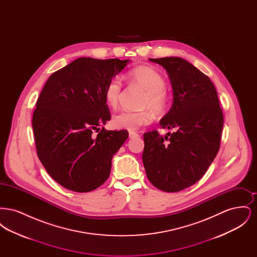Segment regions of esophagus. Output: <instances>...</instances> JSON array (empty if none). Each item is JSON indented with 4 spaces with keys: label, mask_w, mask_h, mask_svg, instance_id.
<instances>
[{
    "label": "esophagus",
    "mask_w": 257,
    "mask_h": 257,
    "mask_svg": "<svg viewBox=\"0 0 257 257\" xmlns=\"http://www.w3.org/2000/svg\"><path fill=\"white\" fill-rule=\"evenodd\" d=\"M139 137V134L138 133H136V132H129V138L130 139H136V138H138Z\"/></svg>",
    "instance_id": "esophagus-1"
}]
</instances>
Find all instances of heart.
I'll return each mask as SVG.
<instances>
[{"instance_id":"obj_1","label":"heart","mask_w":257,"mask_h":257,"mask_svg":"<svg viewBox=\"0 0 257 257\" xmlns=\"http://www.w3.org/2000/svg\"><path fill=\"white\" fill-rule=\"evenodd\" d=\"M130 80L137 86L142 87L145 94L142 98L139 111L122 110L112 117L115 128L135 131L141 126L147 125L154 119L156 113H163L171 104V94L166 88L165 78L157 70L149 66H139L128 72ZM122 92V82L114 77L110 79L104 89L105 100L111 108H116Z\"/></svg>"}]
</instances>
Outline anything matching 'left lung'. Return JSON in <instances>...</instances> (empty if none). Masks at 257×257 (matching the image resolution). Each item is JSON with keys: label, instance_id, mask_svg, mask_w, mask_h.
<instances>
[{"label": "left lung", "instance_id": "1", "mask_svg": "<svg viewBox=\"0 0 257 257\" xmlns=\"http://www.w3.org/2000/svg\"><path fill=\"white\" fill-rule=\"evenodd\" d=\"M149 61L162 65L171 79L173 104L160 124L175 132L145 133L143 162L153 186L176 193L201 179L215 159L223 114L213 83L192 63L177 57Z\"/></svg>", "mask_w": 257, "mask_h": 257}]
</instances>
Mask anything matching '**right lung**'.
<instances>
[{"label":"right lung","mask_w":257,"mask_h":257,"mask_svg":"<svg viewBox=\"0 0 257 257\" xmlns=\"http://www.w3.org/2000/svg\"><path fill=\"white\" fill-rule=\"evenodd\" d=\"M128 61L79 58L52 74L40 92L32 120L37 156L67 190L90 192L110 176L111 158L129 135L102 127L110 119L104 89Z\"/></svg>","instance_id":"add662e5"}]
</instances>
